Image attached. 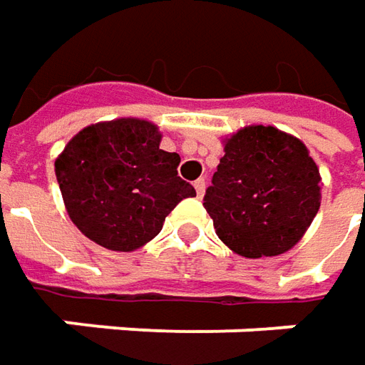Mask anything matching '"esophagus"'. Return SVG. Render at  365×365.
Listing matches in <instances>:
<instances>
[{"instance_id":"esophagus-1","label":"esophagus","mask_w":365,"mask_h":365,"mask_svg":"<svg viewBox=\"0 0 365 365\" xmlns=\"http://www.w3.org/2000/svg\"><path fill=\"white\" fill-rule=\"evenodd\" d=\"M205 187H207L205 178H197V180H195V190H197V197H199V199L205 195Z\"/></svg>"}]
</instances>
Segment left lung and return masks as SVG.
<instances>
[{"mask_svg":"<svg viewBox=\"0 0 365 365\" xmlns=\"http://www.w3.org/2000/svg\"><path fill=\"white\" fill-rule=\"evenodd\" d=\"M205 209L219 240L244 258H268L299 244L321 207V175L299 138L247 125L225 138Z\"/></svg>","mask_w":365,"mask_h":365,"instance_id":"1","label":"left lung"}]
</instances>
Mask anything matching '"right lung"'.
<instances>
[{"mask_svg": "<svg viewBox=\"0 0 365 365\" xmlns=\"http://www.w3.org/2000/svg\"><path fill=\"white\" fill-rule=\"evenodd\" d=\"M162 133L146 120L87 125L54 162L71 221L91 242L133 252L160 233L166 215L197 192L178 176L180 156L160 150Z\"/></svg>", "mask_w": 365, "mask_h": 365, "instance_id": "right-lung-1", "label": "right lung"}]
</instances>
